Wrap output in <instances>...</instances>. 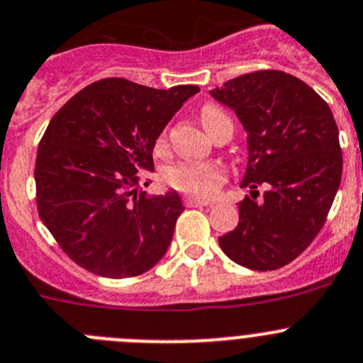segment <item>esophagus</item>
Wrapping results in <instances>:
<instances>
[{"label":"esophagus","instance_id":"obj_1","mask_svg":"<svg viewBox=\"0 0 363 363\" xmlns=\"http://www.w3.org/2000/svg\"><path fill=\"white\" fill-rule=\"evenodd\" d=\"M186 206H189V208H199V206H211L213 201H206V199H199V197H188L184 201Z\"/></svg>","mask_w":363,"mask_h":363}]
</instances>
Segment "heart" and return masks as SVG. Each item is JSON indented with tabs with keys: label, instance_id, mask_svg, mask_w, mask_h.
Here are the masks:
<instances>
[{
	"label": "heart",
	"instance_id": "heart-1",
	"mask_svg": "<svg viewBox=\"0 0 363 363\" xmlns=\"http://www.w3.org/2000/svg\"><path fill=\"white\" fill-rule=\"evenodd\" d=\"M220 114H223L220 109L213 105H206L201 113L204 127H208L209 121ZM164 179L168 184L181 191L208 197L222 184L223 172L220 166L211 164V162H177V164L166 168Z\"/></svg>",
	"mask_w": 363,
	"mask_h": 363
}]
</instances>
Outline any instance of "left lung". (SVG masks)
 I'll use <instances>...</instances> for the list:
<instances>
[{
  "label": "left lung",
  "mask_w": 363,
  "mask_h": 363,
  "mask_svg": "<svg viewBox=\"0 0 363 363\" xmlns=\"http://www.w3.org/2000/svg\"><path fill=\"white\" fill-rule=\"evenodd\" d=\"M247 132V168L235 231L218 238L238 265L276 270L296 259L326 222L342 177L338 128L330 105L284 71L242 74L209 91ZM258 185L266 186L256 203Z\"/></svg>",
  "instance_id": "obj_1"
}]
</instances>
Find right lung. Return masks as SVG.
I'll list each match as a JSON object with an SVG mask.
<instances>
[{"label": "right lung", "mask_w": 363, "mask_h": 363, "mask_svg": "<svg viewBox=\"0 0 363 363\" xmlns=\"http://www.w3.org/2000/svg\"><path fill=\"white\" fill-rule=\"evenodd\" d=\"M199 91L104 79L52 118L37 150V209L77 265L123 279L164 256L184 206L175 189L152 197L138 191V179L154 172L155 141Z\"/></svg>", "instance_id": "right-lung-1"}]
</instances>
